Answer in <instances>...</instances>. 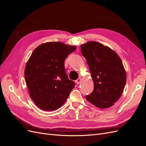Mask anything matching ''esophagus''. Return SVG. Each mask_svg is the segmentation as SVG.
<instances>
[{
    "label": "esophagus",
    "instance_id": "esophagus-1",
    "mask_svg": "<svg viewBox=\"0 0 146 146\" xmlns=\"http://www.w3.org/2000/svg\"><path fill=\"white\" fill-rule=\"evenodd\" d=\"M81 80H82V78H79L77 79V80H76V83L77 84V85H78V84L80 83Z\"/></svg>",
    "mask_w": 146,
    "mask_h": 146
}]
</instances>
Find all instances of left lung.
I'll use <instances>...</instances> for the list:
<instances>
[{"label":"left lung","instance_id":"left-lung-1","mask_svg":"<svg viewBox=\"0 0 146 146\" xmlns=\"http://www.w3.org/2000/svg\"><path fill=\"white\" fill-rule=\"evenodd\" d=\"M81 52L89 66L94 85L86 100L99 108L111 107L120 98L127 80L121 58L111 48L96 41L83 44Z\"/></svg>","mask_w":146,"mask_h":146}]
</instances>
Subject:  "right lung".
<instances>
[{
    "mask_svg": "<svg viewBox=\"0 0 146 146\" xmlns=\"http://www.w3.org/2000/svg\"><path fill=\"white\" fill-rule=\"evenodd\" d=\"M76 49V46L61 42H47L32 52L24 76L30 97L38 108L54 111L67 100L75 83L68 78L64 61Z\"/></svg>",
    "mask_w": 146,
    "mask_h": 146,
    "instance_id": "right-lung-1",
    "label": "right lung"
}]
</instances>
